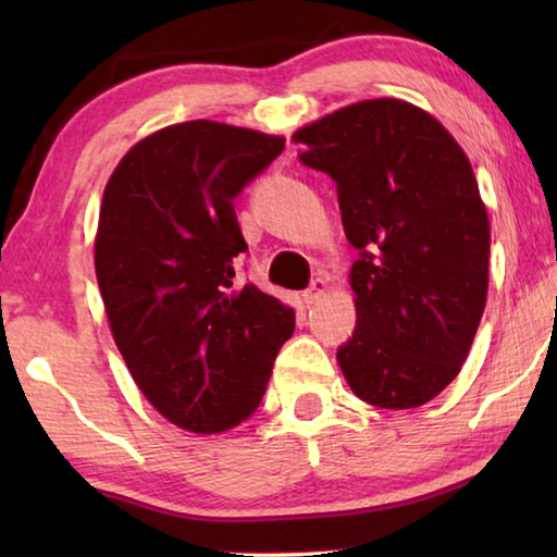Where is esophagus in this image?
I'll use <instances>...</instances> for the list:
<instances>
[{
  "label": "esophagus",
  "instance_id": "34e87169",
  "mask_svg": "<svg viewBox=\"0 0 557 557\" xmlns=\"http://www.w3.org/2000/svg\"><path fill=\"white\" fill-rule=\"evenodd\" d=\"M326 292V282L324 280H314L312 285H309L305 292H301V299H305V305H314V301L322 297Z\"/></svg>",
  "mask_w": 557,
  "mask_h": 557
}]
</instances>
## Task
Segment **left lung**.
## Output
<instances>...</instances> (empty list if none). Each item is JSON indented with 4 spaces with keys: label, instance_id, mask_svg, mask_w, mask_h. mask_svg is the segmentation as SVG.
I'll use <instances>...</instances> for the list:
<instances>
[{
    "label": "left lung",
    "instance_id": "8db88e82",
    "mask_svg": "<svg viewBox=\"0 0 557 557\" xmlns=\"http://www.w3.org/2000/svg\"><path fill=\"white\" fill-rule=\"evenodd\" d=\"M299 162L334 178L356 329L336 358L358 398L425 405L457 379L482 322L488 215L467 154L425 110L363 100L295 132Z\"/></svg>",
    "mask_w": 557,
    "mask_h": 557
}]
</instances>
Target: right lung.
I'll list each match as a JSON object with an SVG mask.
<instances>
[{
  "instance_id": "obj_1",
  "label": "right lung",
  "mask_w": 557,
  "mask_h": 557,
  "mask_svg": "<svg viewBox=\"0 0 557 557\" xmlns=\"http://www.w3.org/2000/svg\"><path fill=\"white\" fill-rule=\"evenodd\" d=\"M285 139L211 120L135 145L102 194L96 275L112 336L154 408L191 432L240 425L265 395L295 312L235 280L233 201Z\"/></svg>"
}]
</instances>
